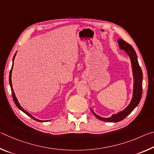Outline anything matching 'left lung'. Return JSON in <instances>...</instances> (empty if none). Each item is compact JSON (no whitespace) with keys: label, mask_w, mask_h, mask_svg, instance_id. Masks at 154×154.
I'll use <instances>...</instances> for the list:
<instances>
[{"label":"left lung","mask_w":154,"mask_h":154,"mask_svg":"<svg viewBox=\"0 0 154 154\" xmlns=\"http://www.w3.org/2000/svg\"><path fill=\"white\" fill-rule=\"evenodd\" d=\"M119 46L120 49H124L125 51L128 54L132 62V71H133L134 83V93L133 98L128 106L117 115H113L110 118H103L98 116L91 109L93 114L100 120L107 122H118L123 120L131 112L134 110L135 107L139 105L142 96V89H143V72L141 68L139 66V62L137 60V56L132 47L123 39L119 38L118 40Z\"/></svg>","instance_id":"obj_1"}]
</instances>
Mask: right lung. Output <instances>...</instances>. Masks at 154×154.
<instances>
[{"instance_id": "add662e5", "label": "right lung", "mask_w": 154, "mask_h": 154, "mask_svg": "<svg viewBox=\"0 0 154 154\" xmlns=\"http://www.w3.org/2000/svg\"><path fill=\"white\" fill-rule=\"evenodd\" d=\"M15 56H14V59H13V60H14ZM13 64H14V63H13ZM12 69H13V65H12L11 69V71H10V73H9V83H10V86H11V93H12L13 99H14V103H15V105H16V106H17V108H18V109H20L21 111H22L23 112H24V113H25L26 114V115H28V116H30V118H32V119H35V120H36V121H38V122H43V121H41V120H38V119H35V118H34V117H32V116H31L30 114L28 113V112H26V111L25 110H24V109H22V106H21L20 105V104H19V103H18V101H17V100L16 97H15V94H14V90H13V88H12V83H11V73H12ZM44 122H45V121H44Z\"/></svg>"}]
</instances>
